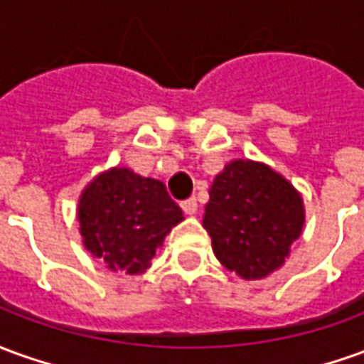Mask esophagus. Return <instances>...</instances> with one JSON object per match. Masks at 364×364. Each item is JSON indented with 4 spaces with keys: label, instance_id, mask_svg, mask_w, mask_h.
Masks as SVG:
<instances>
[{
    "label": "esophagus",
    "instance_id": "34e87169",
    "mask_svg": "<svg viewBox=\"0 0 364 364\" xmlns=\"http://www.w3.org/2000/svg\"><path fill=\"white\" fill-rule=\"evenodd\" d=\"M181 208L185 210V215H189V217H193V215H197V200L195 199H187L183 200L181 203Z\"/></svg>",
    "mask_w": 364,
    "mask_h": 364
}]
</instances>
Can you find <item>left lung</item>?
<instances>
[{"label":"left lung","mask_w":364,"mask_h":364,"mask_svg":"<svg viewBox=\"0 0 364 364\" xmlns=\"http://www.w3.org/2000/svg\"><path fill=\"white\" fill-rule=\"evenodd\" d=\"M306 223L301 193L270 165L232 159L208 189L203 226L213 252L242 279L279 270Z\"/></svg>","instance_id":"obj_1"}]
</instances>
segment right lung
Wrapping results in <instances>:
<instances>
[{"label": "right lung", "instance_id": "1", "mask_svg": "<svg viewBox=\"0 0 364 364\" xmlns=\"http://www.w3.org/2000/svg\"><path fill=\"white\" fill-rule=\"evenodd\" d=\"M76 218L92 258L112 272L138 276L185 217L164 183L129 167H110L82 189Z\"/></svg>", "mask_w": 364, "mask_h": 364}]
</instances>
